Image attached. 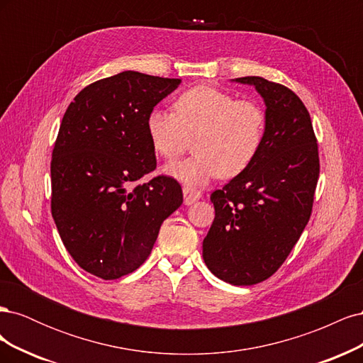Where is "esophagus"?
<instances>
[{
    "mask_svg": "<svg viewBox=\"0 0 363 363\" xmlns=\"http://www.w3.org/2000/svg\"><path fill=\"white\" fill-rule=\"evenodd\" d=\"M183 195H184V204H188V206L194 204L195 201H199L201 199V192L200 191H195L192 188H188V186H186V188H183Z\"/></svg>",
    "mask_w": 363,
    "mask_h": 363,
    "instance_id": "1",
    "label": "esophagus"
}]
</instances>
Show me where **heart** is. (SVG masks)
Wrapping results in <instances>:
<instances>
[{
	"instance_id": "1",
	"label": "heart",
	"mask_w": 363,
	"mask_h": 363,
	"mask_svg": "<svg viewBox=\"0 0 363 363\" xmlns=\"http://www.w3.org/2000/svg\"><path fill=\"white\" fill-rule=\"evenodd\" d=\"M174 113L152 108L147 116V135L156 155L172 160L194 139L195 156L168 163L163 172L188 186H203L216 179H232L244 172L259 155L267 116L252 100L208 84H199L180 94Z\"/></svg>"
}]
</instances>
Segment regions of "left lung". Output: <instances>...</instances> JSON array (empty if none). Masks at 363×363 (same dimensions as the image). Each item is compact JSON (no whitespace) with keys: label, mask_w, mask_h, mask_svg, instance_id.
I'll return each instance as SVG.
<instances>
[{"label":"left lung","mask_w":363,"mask_h":363,"mask_svg":"<svg viewBox=\"0 0 363 363\" xmlns=\"http://www.w3.org/2000/svg\"><path fill=\"white\" fill-rule=\"evenodd\" d=\"M233 82L263 98L265 135L250 167L211 195L203 259L218 279L250 286L281 267L309 223L320 157L311 115L291 89L262 77Z\"/></svg>","instance_id":"obj_1"}]
</instances>
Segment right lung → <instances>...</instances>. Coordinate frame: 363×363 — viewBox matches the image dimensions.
<instances>
[{"label":"right lung","mask_w":363,"mask_h":363,"mask_svg":"<svg viewBox=\"0 0 363 363\" xmlns=\"http://www.w3.org/2000/svg\"><path fill=\"white\" fill-rule=\"evenodd\" d=\"M180 79L124 71L98 80L63 115L51 160V213L77 265L103 280L138 269L162 223L183 203L182 186L155 177L147 116Z\"/></svg>","instance_id":"right-lung-1"}]
</instances>
